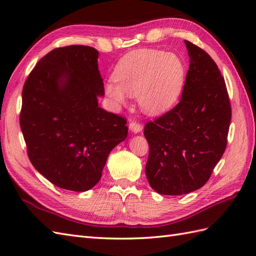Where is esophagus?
Here are the masks:
<instances>
[{
    "label": "esophagus",
    "instance_id": "1",
    "mask_svg": "<svg viewBox=\"0 0 256 256\" xmlns=\"http://www.w3.org/2000/svg\"><path fill=\"white\" fill-rule=\"evenodd\" d=\"M130 128H131V131L134 132V133H140V132H142L143 125L140 124V122L131 121V122H130Z\"/></svg>",
    "mask_w": 256,
    "mask_h": 256
}]
</instances>
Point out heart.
I'll return each instance as SVG.
<instances>
[{
	"label": "heart",
	"mask_w": 256,
	"mask_h": 256,
	"mask_svg": "<svg viewBox=\"0 0 256 256\" xmlns=\"http://www.w3.org/2000/svg\"><path fill=\"white\" fill-rule=\"evenodd\" d=\"M114 81L106 84V94L122 106L126 94L138 96L140 108L150 116L165 112L175 104L186 79V66L175 54L140 50L123 57L114 70Z\"/></svg>",
	"instance_id": "obj_1"
}]
</instances>
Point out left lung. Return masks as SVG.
<instances>
[{"label": "left lung", "instance_id": "1", "mask_svg": "<svg viewBox=\"0 0 256 256\" xmlns=\"http://www.w3.org/2000/svg\"><path fill=\"white\" fill-rule=\"evenodd\" d=\"M190 57L178 104L145 124V172L155 192L184 194L209 180L224 155L231 122L224 78L208 54L184 40Z\"/></svg>", "mask_w": 256, "mask_h": 256}]
</instances>
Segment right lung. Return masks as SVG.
<instances>
[{
	"instance_id": "right-lung-1",
	"label": "right lung",
	"mask_w": 256,
	"mask_h": 256,
	"mask_svg": "<svg viewBox=\"0 0 256 256\" xmlns=\"http://www.w3.org/2000/svg\"><path fill=\"white\" fill-rule=\"evenodd\" d=\"M94 47L48 52L27 77L20 130L36 170L57 187L86 192L100 180L110 152L126 138V120L98 106L104 86Z\"/></svg>"
}]
</instances>
